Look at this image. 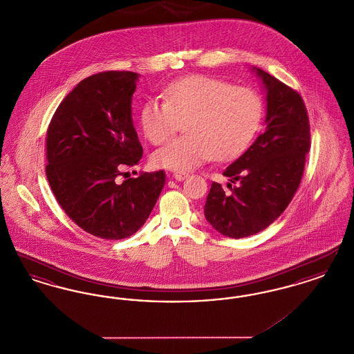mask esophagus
Instances as JSON below:
<instances>
[{"mask_svg": "<svg viewBox=\"0 0 354 354\" xmlns=\"http://www.w3.org/2000/svg\"><path fill=\"white\" fill-rule=\"evenodd\" d=\"M172 176H174V179H175V180H178V182H183L185 179L188 178V174H183V172H175Z\"/></svg>", "mask_w": 354, "mask_h": 354, "instance_id": "obj_1", "label": "esophagus"}]
</instances>
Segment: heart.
Listing matches in <instances>:
<instances>
[{
    "instance_id": "heart-1",
    "label": "heart",
    "mask_w": 354,
    "mask_h": 354,
    "mask_svg": "<svg viewBox=\"0 0 354 354\" xmlns=\"http://www.w3.org/2000/svg\"><path fill=\"white\" fill-rule=\"evenodd\" d=\"M185 120L188 134L152 155L159 169L187 172L212 158L231 160L245 151L263 120V101L248 87L219 78L189 75L166 87L165 101L149 98L140 109V124L152 145H162Z\"/></svg>"
}]
</instances>
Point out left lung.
<instances>
[{
  "label": "left lung",
  "instance_id": "left-lung-1",
  "mask_svg": "<svg viewBox=\"0 0 354 354\" xmlns=\"http://www.w3.org/2000/svg\"><path fill=\"white\" fill-rule=\"evenodd\" d=\"M266 91V131L223 172L237 185H211L204 216L221 235L241 239L266 230L293 199L310 147L309 119L301 95L259 68Z\"/></svg>",
  "mask_w": 354,
  "mask_h": 354
}]
</instances>
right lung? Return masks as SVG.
I'll use <instances>...</instances> for the list:
<instances>
[{
    "mask_svg": "<svg viewBox=\"0 0 354 354\" xmlns=\"http://www.w3.org/2000/svg\"><path fill=\"white\" fill-rule=\"evenodd\" d=\"M138 78L133 71L84 78L48 129L46 176L57 202L78 227L107 240L134 235L166 183L165 171L119 182L143 155L131 115Z\"/></svg>",
    "mask_w": 354,
    "mask_h": 354,
    "instance_id": "1",
    "label": "right lung"
}]
</instances>
